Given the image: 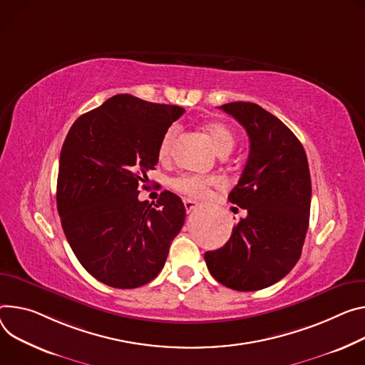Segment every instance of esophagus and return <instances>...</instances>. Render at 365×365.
Listing matches in <instances>:
<instances>
[{
    "label": "esophagus",
    "mask_w": 365,
    "mask_h": 365,
    "mask_svg": "<svg viewBox=\"0 0 365 365\" xmlns=\"http://www.w3.org/2000/svg\"><path fill=\"white\" fill-rule=\"evenodd\" d=\"M183 204H185V210H186V212L189 214V212H192L193 210H196L197 208V205H200V204H197L196 201H193V200H185L183 201Z\"/></svg>",
    "instance_id": "34e87169"
}]
</instances>
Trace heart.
<instances>
[{
    "instance_id": "heart-1",
    "label": "heart",
    "mask_w": 365,
    "mask_h": 365,
    "mask_svg": "<svg viewBox=\"0 0 365 365\" xmlns=\"http://www.w3.org/2000/svg\"><path fill=\"white\" fill-rule=\"evenodd\" d=\"M178 126L172 125L170 128L165 129V132L163 134L161 140H160V145H158V155L161 158L168 157L170 153V148L176 140L178 135ZM205 134L210 137L215 151L218 155H228L235 148L236 144V137L233 132L230 130L228 126H225L224 123L220 122H210L204 126ZM220 185V179L217 178H204V176H195V175H182L176 179L172 180V187L183 195L192 196V197H201L204 195H207V192L210 190V187L212 186H218Z\"/></svg>"
}]
</instances>
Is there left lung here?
I'll list each match as a JSON object with an SVG mask.
<instances>
[{"label":"left lung","instance_id":"obj_1","mask_svg":"<svg viewBox=\"0 0 365 365\" xmlns=\"http://www.w3.org/2000/svg\"><path fill=\"white\" fill-rule=\"evenodd\" d=\"M218 109L249 135L247 163L228 195L247 215L221 249L204 257L220 284L256 291L282 279L302 256L312 204L309 161L292 130L259 105L233 102Z\"/></svg>","mask_w":365,"mask_h":365}]
</instances>
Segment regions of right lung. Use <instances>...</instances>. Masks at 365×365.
Here are the masks:
<instances>
[{
    "label": "right lung",
    "instance_id": "obj_1",
    "mask_svg": "<svg viewBox=\"0 0 365 365\" xmlns=\"http://www.w3.org/2000/svg\"><path fill=\"white\" fill-rule=\"evenodd\" d=\"M183 112L116 94L81 115L63 141L56 185L63 233L83 268L109 287L153 281L183 227L178 195L164 190L155 205L138 200L163 134Z\"/></svg>",
    "mask_w": 365,
    "mask_h": 365
}]
</instances>
